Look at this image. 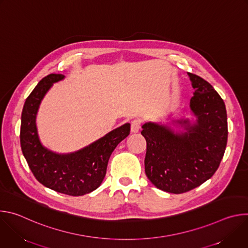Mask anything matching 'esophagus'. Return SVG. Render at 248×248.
I'll return each instance as SVG.
<instances>
[{"label": "esophagus", "mask_w": 248, "mask_h": 248, "mask_svg": "<svg viewBox=\"0 0 248 248\" xmlns=\"http://www.w3.org/2000/svg\"><path fill=\"white\" fill-rule=\"evenodd\" d=\"M141 128V123L139 121H133L131 123V126H130V131L132 133H137Z\"/></svg>", "instance_id": "1"}]
</instances>
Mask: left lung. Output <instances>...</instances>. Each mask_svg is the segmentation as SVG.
I'll use <instances>...</instances> for the list:
<instances>
[{
    "instance_id": "8db88e82",
    "label": "left lung",
    "mask_w": 248,
    "mask_h": 248,
    "mask_svg": "<svg viewBox=\"0 0 248 248\" xmlns=\"http://www.w3.org/2000/svg\"><path fill=\"white\" fill-rule=\"evenodd\" d=\"M193 97L190 110L196 122L178 120L186 131L174 132L167 124L145 123L141 134L147 142L145 173L159 189L180 194L189 191L218 170L228 141L226 106L209 82L189 74Z\"/></svg>"
}]
</instances>
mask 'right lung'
<instances>
[{
    "label": "right lung",
    "instance_id": "right-lung-1",
    "mask_svg": "<svg viewBox=\"0 0 248 248\" xmlns=\"http://www.w3.org/2000/svg\"><path fill=\"white\" fill-rule=\"evenodd\" d=\"M64 78L51 74L42 78L27 97L21 114L20 146L36 180L57 192L80 196L102 184L111 154L130 131V124L110 131L90 145L69 154H57L45 148L39 140L36 115L39 105L53 83Z\"/></svg>",
    "mask_w": 248,
    "mask_h": 248
}]
</instances>
